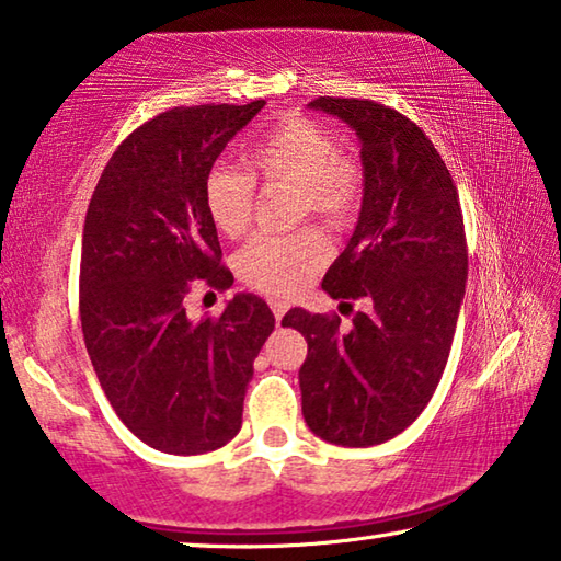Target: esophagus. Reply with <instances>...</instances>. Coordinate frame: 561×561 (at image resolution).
I'll return each mask as SVG.
<instances>
[{
  "label": "esophagus",
  "instance_id": "esophagus-1",
  "mask_svg": "<svg viewBox=\"0 0 561 561\" xmlns=\"http://www.w3.org/2000/svg\"><path fill=\"white\" fill-rule=\"evenodd\" d=\"M270 307H272V312H274V319H277V324L282 322V317L287 314V309H289V305L284 299H277V297H272L270 299Z\"/></svg>",
  "mask_w": 561,
  "mask_h": 561
}]
</instances>
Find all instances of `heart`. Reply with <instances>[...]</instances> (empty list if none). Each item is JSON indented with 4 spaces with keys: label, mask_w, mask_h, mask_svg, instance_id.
Returning a JSON list of instances; mask_svg holds the SVG:
<instances>
[{
    "label": "heart",
    "mask_w": 561,
    "mask_h": 561,
    "mask_svg": "<svg viewBox=\"0 0 561 561\" xmlns=\"http://www.w3.org/2000/svg\"><path fill=\"white\" fill-rule=\"evenodd\" d=\"M247 167L264 184L299 192V217L312 215L342 229L359 215L364 180L359 167L340 154L334 137L305 117H282L249 147ZM256 182L244 169L219 162L204 176V207L221 234L247 232L254 215ZM329 260V244L317 229L289 237L260 234L237 254V272L254 289L274 297L297 295Z\"/></svg>",
    "instance_id": "b5f03b06"
}]
</instances>
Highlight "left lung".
Masks as SVG:
<instances>
[{
    "mask_svg": "<svg viewBox=\"0 0 561 561\" xmlns=\"http://www.w3.org/2000/svg\"><path fill=\"white\" fill-rule=\"evenodd\" d=\"M309 106L344 119L362 141L357 229L322 289L367 299L352 327L336 314L289 309L305 334L299 369L309 430L342 447L397 437L424 412L447 367L467 282V237L447 164L412 119L371 100L319 96Z\"/></svg>",
    "mask_w": 561,
    "mask_h": 561,
    "instance_id": "1",
    "label": "left lung"
}]
</instances>
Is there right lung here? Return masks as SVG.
<instances>
[{"label":"right lung","instance_id":"add662e5","mask_svg":"<svg viewBox=\"0 0 561 561\" xmlns=\"http://www.w3.org/2000/svg\"><path fill=\"white\" fill-rule=\"evenodd\" d=\"M266 102L174 106L137 127L89 199L79 317L106 399L127 430L167 455L225 447L242 426L254 359L274 329L256 295L192 322L194 284L232 287L204 176Z\"/></svg>","mask_w":561,"mask_h":561}]
</instances>
